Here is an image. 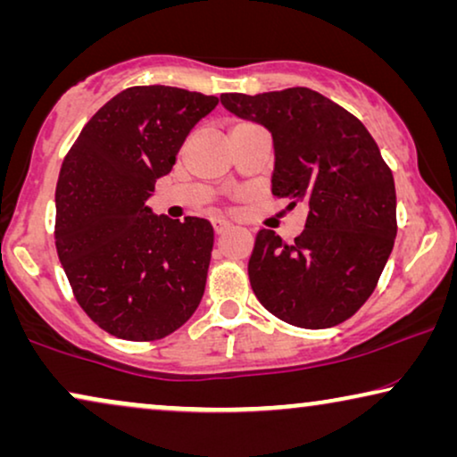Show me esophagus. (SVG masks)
<instances>
[{
    "label": "esophagus",
    "mask_w": 457,
    "mask_h": 457,
    "mask_svg": "<svg viewBox=\"0 0 457 457\" xmlns=\"http://www.w3.org/2000/svg\"><path fill=\"white\" fill-rule=\"evenodd\" d=\"M228 228H233V224H230L228 220H222V218H216V220H214L216 233H227Z\"/></svg>",
    "instance_id": "obj_1"
}]
</instances>
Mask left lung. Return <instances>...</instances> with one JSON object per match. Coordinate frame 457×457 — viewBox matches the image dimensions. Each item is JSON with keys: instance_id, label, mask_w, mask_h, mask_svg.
<instances>
[{"instance_id": "left-lung-1", "label": "left lung", "mask_w": 457, "mask_h": 457, "mask_svg": "<svg viewBox=\"0 0 457 457\" xmlns=\"http://www.w3.org/2000/svg\"><path fill=\"white\" fill-rule=\"evenodd\" d=\"M224 108L264 124L274 141L272 195L308 204L303 233L255 235L249 283L260 303L299 328L352 318L377 289L397 235L391 168L353 114L308 87L243 96Z\"/></svg>"}]
</instances>
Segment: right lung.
Instances as JSON below:
<instances>
[{
	"instance_id": "obj_1",
	"label": "right lung",
	"mask_w": 457,
	"mask_h": 457,
	"mask_svg": "<svg viewBox=\"0 0 457 457\" xmlns=\"http://www.w3.org/2000/svg\"><path fill=\"white\" fill-rule=\"evenodd\" d=\"M218 97L129 87L85 124L55 187V249L74 297L105 333L168 337L202 302L214 245L205 218L155 216L145 202Z\"/></svg>"
}]
</instances>
